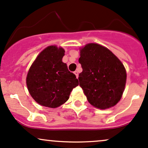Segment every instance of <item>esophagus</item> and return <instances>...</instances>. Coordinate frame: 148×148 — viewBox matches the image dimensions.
Masks as SVG:
<instances>
[{
    "label": "esophagus",
    "instance_id": "34e87169",
    "mask_svg": "<svg viewBox=\"0 0 148 148\" xmlns=\"http://www.w3.org/2000/svg\"><path fill=\"white\" fill-rule=\"evenodd\" d=\"M74 73V74L76 75V77H77V78H78V76H79V73H78V71H75Z\"/></svg>",
    "mask_w": 148,
    "mask_h": 148
}]
</instances>
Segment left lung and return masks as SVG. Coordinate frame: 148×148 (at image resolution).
<instances>
[{"label": "left lung", "instance_id": "left-lung-1", "mask_svg": "<svg viewBox=\"0 0 148 148\" xmlns=\"http://www.w3.org/2000/svg\"><path fill=\"white\" fill-rule=\"evenodd\" d=\"M79 62L83 69L79 86L90 105L105 110L117 104L126 81V69L117 57L103 45L88 43L80 50Z\"/></svg>", "mask_w": 148, "mask_h": 148}]
</instances>
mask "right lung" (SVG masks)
Wrapping results in <instances>:
<instances>
[{"label": "right lung", "mask_w": 148, "mask_h": 148, "mask_svg": "<svg viewBox=\"0 0 148 148\" xmlns=\"http://www.w3.org/2000/svg\"><path fill=\"white\" fill-rule=\"evenodd\" d=\"M64 50L56 45L45 48L31 66L27 77L30 95L43 106L56 108L69 98L73 88L79 85L75 74L62 62Z\"/></svg>", "instance_id": "add662e5"}]
</instances>
